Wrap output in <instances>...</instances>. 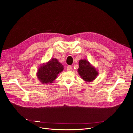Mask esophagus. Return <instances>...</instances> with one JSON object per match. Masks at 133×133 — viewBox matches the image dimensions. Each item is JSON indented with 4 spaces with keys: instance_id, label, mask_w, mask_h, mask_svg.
I'll return each instance as SVG.
<instances>
[{
    "instance_id": "1",
    "label": "esophagus",
    "mask_w": 133,
    "mask_h": 133,
    "mask_svg": "<svg viewBox=\"0 0 133 133\" xmlns=\"http://www.w3.org/2000/svg\"><path fill=\"white\" fill-rule=\"evenodd\" d=\"M72 69H73L72 67L71 66H68L67 67V70L68 71H72Z\"/></svg>"
}]
</instances>
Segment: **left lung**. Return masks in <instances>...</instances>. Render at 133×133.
I'll return each instance as SVG.
<instances>
[{"mask_svg":"<svg viewBox=\"0 0 133 133\" xmlns=\"http://www.w3.org/2000/svg\"><path fill=\"white\" fill-rule=\"evenodd\" d=\"M78 72L81 78L86 82H90L94 81L99 75L97 69L90 64L86 59H81L79 62Z\"/></svg>","mask_w":133,"mask_h":133,"instance_id":"obj_1","label":"left lung"}]
</instances>
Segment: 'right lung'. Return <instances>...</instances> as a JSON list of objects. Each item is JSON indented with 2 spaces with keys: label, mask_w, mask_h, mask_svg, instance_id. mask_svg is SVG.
Here are the masks:
<instances>
[{
  "label": "right lung",
  "mask_w": 133,
  "mask_h": 133,
  "mask_svg": "<svg viewBox=\"0 0 133 133\" xmlns=\"http://www.w3.org/2000/svg\"><path fill=\"white\" fill-rule=\"evenodd\" d=\"M64 70V65L56 58H52L39 67L37 72L38 80L44 84L52 83L57 78L58 74Z\"/></svg>",
  "instance_id": "right-lung-1"
}]
</instances>
